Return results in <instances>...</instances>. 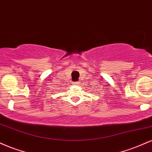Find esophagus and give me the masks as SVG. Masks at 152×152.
Masks as SVG:
<instances>
[{
    "label": "esophagus",
    "instance_id": "34e87169",
    "mask_svg": "<svg viewBox=\"0 0 152 152\" xmlns=\"http://www.w3.org/2000/svg\"><path fill=\"white\" fill-rule=\"evenodd\" d=\"M74 83H75V84H79V82H78H78H75Z\"/></svg>",
    "mask_w": 152,
    "mask_h": 152
}]
</instances>
